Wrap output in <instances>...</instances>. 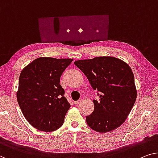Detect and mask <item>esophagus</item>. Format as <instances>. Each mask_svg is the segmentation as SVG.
<instances>
[{"label":"esophagus","mask_w":158,"mask_h":158,"mask_svg":"<svg viewBox=\"0 0 158 158\" xmlns=\"http://www.w3.org/2000/svg\"><path fill=\"white\" fill-rule=\"evenodd\" d=\"M82 102V99L81 98H80V99H79L78 101H76V102H74V104H79V103H80Z\"/></svg>","instance_id":"obj_1"}]
</instances>
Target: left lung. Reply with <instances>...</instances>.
<instances>
[{
	"label": "left lung",
	"mask_w": 158,
	"mask_h": 158,
	"mask_svg": "<svg viewBox=\"0 0 158 158\" xmlns=\"http://www.w3.org/2000/svg\"><path fill=\"white\" fill-rule=\"evenodd\" d=\"M74 64L86 75L94 90L100 94L94 100V110L86 118L91 129L99 133L114 130L123 124L137 97L132 69L114 56H97L77 60Z\"/></svg>",
	"instance_id": "8db88e82"
}]
</instances>
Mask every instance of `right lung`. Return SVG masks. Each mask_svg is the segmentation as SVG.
<instances>
[{
  "mask_svg": "<svg viewBox=\"0 0 158 158\" xmlns=\"http://www.w3.org/2000/svg\"><path fill=\"white\" fill-rule=\"evenodd\" d=\"M72 59L39 57L22 70L17 100L27 121L37 130L55 131L64 123L70 104L60 77Z\"/></svg>",
  "mask_w": 158,
  "mask_h": 158,
  "instance_id": "obj_1",
  "label": "right lung"
}]
</instances>
